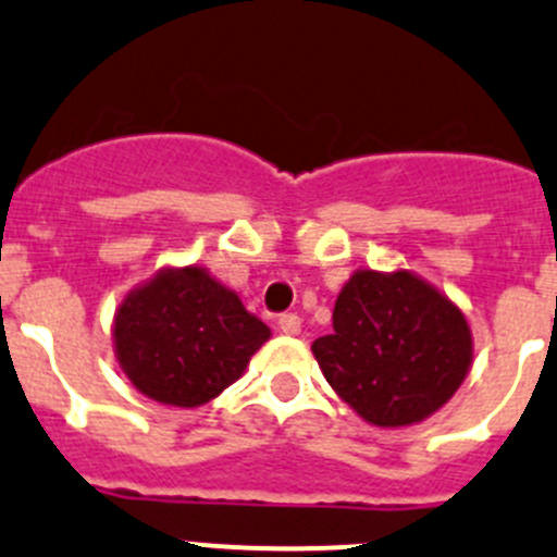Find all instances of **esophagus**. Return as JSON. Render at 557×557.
<instances>
[{"label":"esophagus","mask_w":557,"mask_h":557,"mask_svg":"<svg viewBox=\"0 0 557 557\" xmlns=\"http://www.w3.org/2000/svg\"><path fill=\"white\" fill-rule=\"evenodd\" d=\"M277 325H280V331H283V334H288V336H299L301 334V318H299V314H294V312L280 314Z\"/></svg>","instance_id":"obj_1"}]
</instances>
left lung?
<instances>
[{
  "label": "left lung",
  "instance_id": "1",
  "mask_svg": "<svg viewBox=\"0 0 557 557\" xmlns=\"http://www.w3.org/2000/svg\"><path fill=\"white\" fill-rule=\"evenodd\" d=\"M323 377L367 423L412 425L445 407L471 367L463 312L418 274L358 269L312 342Z\"/></svg>",
  "mask_w": 557,
  "mask_h": 557
}]
</instances>
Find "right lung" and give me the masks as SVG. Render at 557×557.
Returning a JSON list of instances; mask_svg holds the SVG:
<instances>
[{"label":"right lung","instance_id":"1","mask_svg":"<svg viewBox=\"0 0 557 557\" xmlns=\"http://www.w3.org/2000/svg\"><path fill=\"white\" fill-rule=\"evenodd\" d=\"M269 334V325L201 267L161 269L121 301L112 325L123 374L170 407L221 396Z\"/></svg>","mask_w":557,"mask_h":557}]
</instances>
